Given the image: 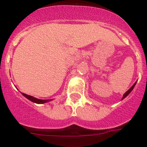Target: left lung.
<instances>
[{"label":"left lung","instance_id":"obj_1","mask_svg":"<svg viewBox=\"0 0 147 147\" xmlns=\"http://www.w3.org/2000/svg\"><path fill=\"white\" fill-rule=\"evenodd\" d=\"M136 82H135V84H134V85H132V86L131 87V88H129V89L128 90H127V91L125 93H124V96H123V98H122V99H124V98H126V97H127V96H128V95H129V93H131V91H132V90H133V88H134V87L136 86Z\"/></svg>","mask_w":147,"mask_h":147}]
</instances>
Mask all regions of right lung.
Returning a JSON list of instances; mask_svg holds the SVG:
<instances>
[{
    "label": "right lung",
    "instance_id": "right-lung-1",
    "mask_svg": "<svg viewBox=\"0 0 147 147\" xmlns=\"http://www.w3.org/2000/svg\"><path fill=\"white\" fill-rule=\"evenodd\" d=\"M22 93V95H23V96H24L26 97V98H27L28 100H30V101H32V102H34V103L43 104V103H45V102H49V101H50V100L39 99V98H34V97L32 96H29V95L25 94V93Z\"/></svg>",
    "mask_w": 147,
    "mask_h": 147
}]
</instances>
